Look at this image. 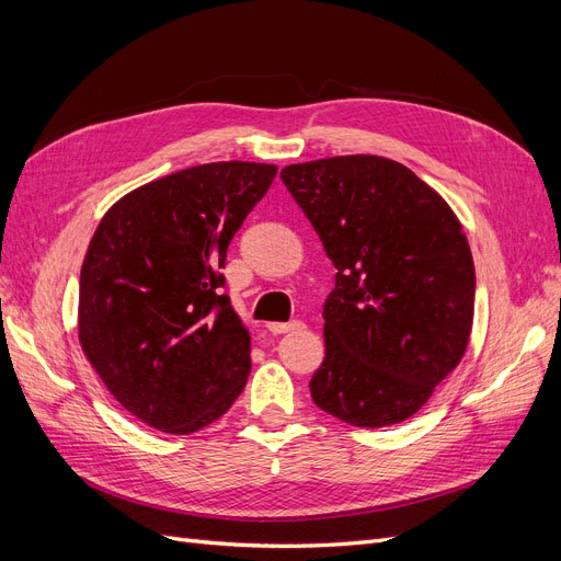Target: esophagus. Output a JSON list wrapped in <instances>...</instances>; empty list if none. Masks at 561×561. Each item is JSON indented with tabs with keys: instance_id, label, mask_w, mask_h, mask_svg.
<instances>
[{
	"instance_id": "obj_1",
	"label": "esophagus",
	"mask_w": 561,
	"mask_h": 561,
	"mask_svg": "<svg viewBox=\"0 0 561 561\" xmlns=\"http://www.w3.org/2000/svg\"><path fill=\"white\" fill-rule=\"evenodd\" d=\"M301 320H290V322H268V332L271 334H285L293 330H301Z\"/></svg>"
}]
</instances>
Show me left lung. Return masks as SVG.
<instances>
[{
  "label": "left lung",
  "mask_w": 561,
  "mask_h": 561,
  "mask_svg": "<svg viewBox=\"0 0 561 561\" xmlns=\"http://www.w3.org/2000/svg\"><path fill=\"white\" fill-rule=\"evenodd\" d=\"M280 180L336 268L313 402L358 428L410 419L470 339L474 264L461 222L410 168L383 157L285 165Z\"/></svg>",
  "instance_id": "1"
}]
</instances>
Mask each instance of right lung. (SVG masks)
<instances>
[{"label": "right lung", "instance_id": "1", "mask_svg": "<svg viewBox=\"0 0 561 561\" xmlns=\"http://www.w3.org/2000/svg\"><path fill=\"white\" fill-rule=\"evenodd\" d=\"M276 165L203 163L118 198L79 280V342L124 410L190 435L222 416L250 375V334L225 287L227 248Z\"/></svg>", "mask_w": 561, "mask_h": 561}]
</instances>
